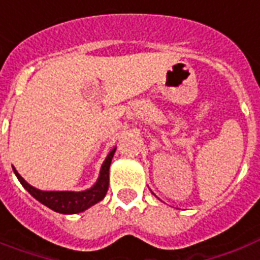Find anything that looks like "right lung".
Segmentation results:
<instances>
[{"instance_id":"obj_1","label":"right lung","mask_w":260,"mask_h":260,"mask_svg":"<svg viewBox=\"0 0 260 260\" xmlns=\"http://www.w3.org/2000/svg\"><path fill=\"white\" fill-rule=\"evenodd\" d=\"M116 152V147L110 151L108 156L105 158L104 163H102L101 170H100V175H98L97 181L91 187L82 191H47V190H40L29 185L24 178L17 173V170L13 167V171L16 174V177L20 181L24 189L36 198L39 202H42L43 205H46L47 208H50L54 212L62 214H77L81 212H85L89 209L90 206L95 205L97 202L104 200L108 191V186H109V167L113 159V155Z\"/></svg>"}]
</instances>
